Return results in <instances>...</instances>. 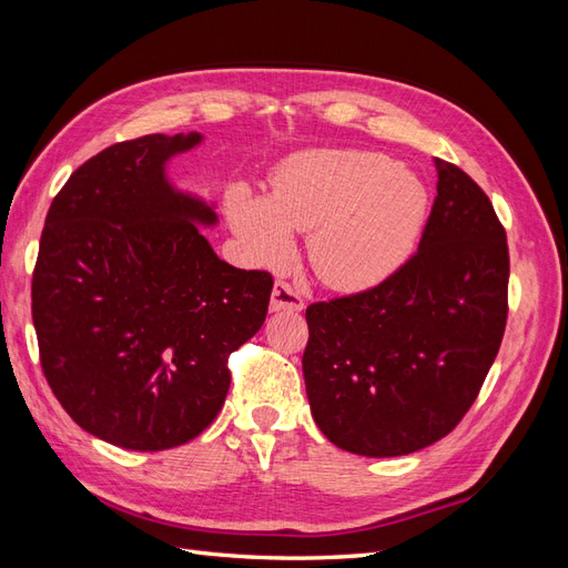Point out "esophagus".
<instances>
[{"label":"esophagus","mask_w":568,"mask_h":568,"mask_svg":"<svg viewBox=\"0 0 568 568\" xmlns=\"http://www.w3.org/2000/svg\"><path fill=\"white\" fill-rule=\"evenodd\" d=\"M270 311L280 313V311H288V313H301L303 311V298L298 291L291 286L288 282H277L272 288V298H270Z\"/></svg>","instance_id":"34e87169"}]
</instances>
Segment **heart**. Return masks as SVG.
I'll list each match as a JSON object with an SVG mask.
<instances>
[{
    "instance_id": "1",
    "label": "heart",
    "mask_w": 568,
    "mask_h": 568,
    "mask_svg": "<svg viewBox=\"0 0 568 568\" xmlns=\"http://www.w3.org/2000/svg\"><path fill=\"white\" fill-rule=\"evenodd\" d=\"M428 215V189L405 165L363 149H311L272 173L270 196L230 194V220L248 253L282 265L294 232H311L317 277L341 291L376 286L415 253Z\"/></svg>"
}]
</instances>
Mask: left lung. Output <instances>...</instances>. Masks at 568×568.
Returning a JSON list of instances; mask_svg holds the SVG:
<instances>
[{
    "label": "left lung",
    "mask_w": 568,
    "mask_h": 568,
    "mask_svg": "<svg viewBox=\"0 0 568 568\" xmlns=\"http://www.w3.org/2000/svg\"><path fill=\"white\" fill-rule=\"evenodd\" d=\"M436 170L417 253L382 284L305 311L307 400L341 450L398 457L448 436L500 351L505 227L464 170L440 159Z\"/></svg>",
    "instance_id": "1"
}]
</instances>
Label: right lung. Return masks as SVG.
I'll return each mask as SVG.
<instances>
[{"instance_id":"1","label":"right lung","mask_w":568,"mask_h":568,"mask_svg":"<svg viewBox=\"0 0 568 568\" xmlns=\"http://www.w3.org/2000/svg\"><path fill=\"white\" fill-rule=\"evenodd\" d=\"M199 132L146 134L82 163L51 201L32 272V324L57 400L125 450L178 448L230 390L227 357L261 329L272 274L220 261L217 215L165 178Z\"/></svg>"}]
</instances>
